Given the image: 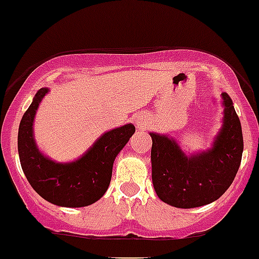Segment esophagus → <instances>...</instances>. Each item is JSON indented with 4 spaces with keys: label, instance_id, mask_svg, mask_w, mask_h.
<instances>
[{
    "label": "esophagus",
    "instance_id": "esophagus-1",
    "mask_svg": "<svg viewBox=\"0 0 259 259\" xmlns=\"http://www.w3.org/2000/svg\"><path fill=\"white\" fill-rule=\"evenodd\" d=\"M137 124H139L140 127H142V125H144V123H142V119H137Z\"/></svg>",
    "mask_w": 259,
    "mask_h": 259
}]
</instances>
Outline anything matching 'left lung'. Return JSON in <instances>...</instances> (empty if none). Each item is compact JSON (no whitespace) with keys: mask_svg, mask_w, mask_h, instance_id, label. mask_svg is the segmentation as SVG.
Returning <instances> with one entry per match:
<instances>
[{"mask_svg":"<svg viewBox=\"0 0 259 259\" xmlns=\"http://www.w3.org/2000/svg\"><path fill=\"white\" fill-rule=\"evenodd\" d=\"M224 125L213 147L187 157L174 140L156 134L152 139V183L161 201L179 208L205 206L220 198L231 186L240 166L242 124L233 100L223 93Z\"/></svg>","mask_w":259,"mask_h":259,"instance_id":"obj_1","label":"left lung"}]
</instances>
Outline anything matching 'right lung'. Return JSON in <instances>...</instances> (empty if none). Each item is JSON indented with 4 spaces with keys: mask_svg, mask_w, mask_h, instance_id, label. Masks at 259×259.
Masks as SVG:
<instances>
[{
    "mask_svg": "<svg viewBox=\"0 0 259 259\" xmlns=\"http://www.w3.org/2000/svg\"><path fill=\"white\" fill-rule=\"evenodd\" d=\"M47 93V88L39 89L21 118L17 135L21 168L34 191L53 205L89 206L107 192L115 156L135 134V125L125 124L107 132L81 159L58 164L43 156L33 139L34 115Z\"/></svg>",
    "mask_w": 259,
    "mask_h": 259,
    "instance_id": "add662e5",
    "label": "right lung"
}]
</instances>
